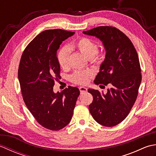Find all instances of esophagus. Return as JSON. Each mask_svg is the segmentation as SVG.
Returning <instances> with one entry per match:
<instances>
[{
	"instance_id": "esophagus-1",
	"label": "esophagus",
	"mask_w": 156,
	"mask_h": 156,
	"mask_svg": "<svg viewBox=\"0 0 156 156\" xmlns=\"http://www.w3.org/2000/svg\"><path fill=\"white\" fill-rule=\"evenodd\" d=\"M79 90L80 91V94H84L87 92V88L84 87H80L79 88Z\"/></svg>"
}]
</instances>
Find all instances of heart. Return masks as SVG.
I'll return each instance as SVG.
<instances>
[{
  "mask_svg": "<svg viewBox=\"0 0 156 156\" xmlns=\"http://www.w3.org/2000/svg\"><path fill=\"white\" fill-rule=\"evenodd\" d=\"M97 43L93 39L82 37L76 42L69 45L64 46L59 49L57 54V59L59 65L62 68H66L69 64V49H78L85 57L88 58L91 62L100 64L103 60L104 55L102 51L98 50ZM92 76L90 69L86 70H76L69 76L70 80L75 84H86L88 82V78Z\"/></svg>",
  "mask_w": 156,
  "mask_h": 156,
  "instance_id": "heart-1",
  "label": "heart"
}]
</instances>
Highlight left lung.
Masks as SVG:
<instances>
[{
    "instance_id": "obj_1",
    "label": "left lung",
    "mask_w": 156,
    "mask_h": 156,
    "mask_svg": "<svg viewBox=\"0 0 156 156\" xmlns=\"http://www.w3.org/2000/svg\"><path fill=\"white\" fill-rule=\"evenodd\" d=\"M83 34L98 38L106 50L94 83L111 86L107 94L88 89L93 97L89 111L99 124L113 127L127 117L137 97L141 81L137 53L127 36L115 27L100 26Z\"/></svg>"
}]
</instances>
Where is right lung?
Here are the masks:
<instances>
[{
  "mask_svg": "<svg viewBox=\"0 0 156 156\" xmlns=\"http://www.w3.org/2000/svg\"><path fill=\"white\" fill-rule=\"evenodd\" d=\"M74 34L59 29L43 31L27 45L20 60L18 78L23 101L38 123L49 130H60L70 122L80 94L77 87L57 93L53 90L55 80L61 77L57 51Z\"/></svg>",
  "mask_w": 156,
  "mask_h": 156,
  "instance_id": "add662e5",
  "label": "right lung"
}]
</instances>
